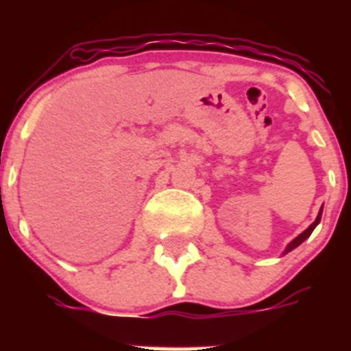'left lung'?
I'll list each match as a JSON object with an SVG mask.
<instances>
[{"label":"left lung","instance_id":"left-lung-1","mask_svg":"<svg viewBox=\"0 0 351 351\" xmlns=\"http://www.w3.org/2000/svg\"><path fill=\"white\" fill-rule=\"evenodd\" d=\"M320 219H322V209H320V213H318V216H316V219H315V221H313V223H311V225H309V226H308V228H306V230H304V232H302V234H300V235H299V237H295V239H293V241H291V243H290V244H288V247H287V250H285V255H287L288 251H291V250H295V247H297V246H299V244H300V243H304V241H306V239H308V237H309V235H311V232H313V230H315V226H316V225H318V223H320Z\"/></svg>","mask_w":351,"mask_h":351}]
</instances>
